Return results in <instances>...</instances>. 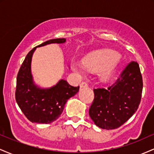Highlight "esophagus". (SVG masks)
Here are the masks:
<instances>
[{
  "label": "esophagus",
  "mask_w": 154,
  "mask_h": 154,
  "mask_svg": "<svg viewBox=\"0 0 154 154\" xmlns=\"http://www.w3.org/2000/svg\"><path fill=\"white\" fill-rule=\"evenodd\" d=\"M80 88H88V84L86 82H82V83H81L80 84Z\"/></svg>",
  "instance_id": "1"
}]
</instances>
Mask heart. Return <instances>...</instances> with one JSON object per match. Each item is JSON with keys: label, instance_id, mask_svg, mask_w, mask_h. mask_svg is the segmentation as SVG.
<instances>
[{"label": "heart", "instance_id": "b5f03b06", "mask_svg": "<svg viewBox=\"0 0 154 154\" xmlns=\"http://www.w3.org/2000/svg\"><path fill=\"white\" fill-rule=\"evenodd\" d=\"M121 55L111 50L95 51L88 54L83 61L74 60L71 66L74 72L78 75H84L88 70L100 72V79L102 82H109L115 75L118 61Z\"/></svg>", "mask_w": 154, "mask_h": 154}]
</instances>
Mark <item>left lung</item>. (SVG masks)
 <instances>
[{
  "label": "left lung",
  "mask_w": 154,
  "mask_h": 154,
  "mask_svg": "<svg viewBox=\"0 0 154 154\" xmlns=\"http://www.w3.org/2000/svg\"><path fill=\"white\" fill-rule=\"evenodd\" d=\"M143 91L138 63L130 62L112 85L93 90L89 115L96 126L113 130L126 122L137 110Z\"/></svg>",
  "instance_id": "8db88e82"
}]
</instances>
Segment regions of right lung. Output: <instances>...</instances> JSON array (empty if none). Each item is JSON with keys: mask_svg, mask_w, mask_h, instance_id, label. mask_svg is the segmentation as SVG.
<instances>
[{"mask_svg": "<svg viewBox=\"0 0 154 154\" xmlns=\"http://www.w3.org/2000/svg\"><path fill=\"white\" fill-rule=\"evenodd\" d=\"M65 42V38L52 39L34 48L26 55L19 69L17 77L16 100L23 114L32 123L49 124L54 122L63 112L67 100L79 91V86L73 87L64 79H60L48 88L39 87L33 80L31 62L36 48Z\"/></svg>", "mask_w": 154, "mask_h": 154, "instance_id": "obj_1", "label": "right lung"}]
</instances>
